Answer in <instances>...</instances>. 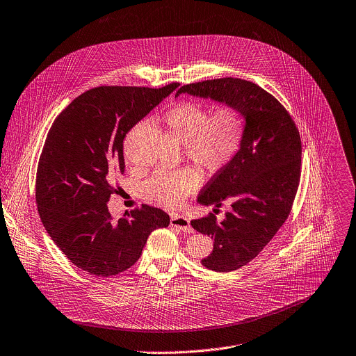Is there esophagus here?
Here are the masks:
<instances>
[{
	"label": "esophagus",
	"mask_w": 356,
	"mask_h": 356,
	"mask_svg": "<svg viewBox=\"0 0 356 356\" xmlns=\"http://www.w3.org/2000/svg\"><path fill=\"white\" fill-rule=\"evenodd\" d=\"M171 225L186 232V234H192L193 232V228L191 227L189 224V220L186 217H182V216H178V214H172L171 216Z\"/></svg>",
	"instance_id": "34e87169"
}]
</instances>
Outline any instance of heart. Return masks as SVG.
<instances>
[{
    "label": "heart",
    "instance_id": "1",
    "mask_svg": "<svg viewBox=\"0 0 356 356\" xmlns=\"http://www.w3.org/2000/svg\"><path fill=\"white\" fill-rule=\"evenodd\" d=\"M167 129L184 143L185 153L209 172L225 168L242 147L246 134V117L241 108L224 104L214 111L197 102H182L163 115ZM146 122L135 125L129 136L136 135ZM202 174L195 167H181L156 172L145 184V195L167 207H175L199 189Z\"/></svg>",
    "mask_w": 356,
    "mask_h": 356
}]
</instances>
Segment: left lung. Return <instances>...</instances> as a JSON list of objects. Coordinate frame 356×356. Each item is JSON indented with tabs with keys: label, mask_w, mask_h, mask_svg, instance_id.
I'll return each instance as SVG.
<instances>
[{
	"label": "left lung",
	"mask_w": 356,
	"mask_h": 356,
	"mask_svg": "<svg viewBox=\"0 0 356 356\" xmlns=\"http://www.w3.org/2000/svg\"><path fill=\"white\" fill-rule=\"evenodd\" d=\"M181 93L236 106L246 117L241 150L197 199L216 207L228 200L232 210L221 222L213 213L191 221L196 231L214 239V249L202 264L218 273L232 271L254 259L291 213L300 179L299 131L286 108L249 81H203L184 85L177 96Z\"/></svg>",
	"instance_id": "8db88e82"
}]
</instances>
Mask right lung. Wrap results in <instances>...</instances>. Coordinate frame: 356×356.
Masks as SVG:
<instances>
[{"label": "right lung", "instance_id": "right-lung-1", "mask_svg": "<svg viewBox=\"0 0 356 356\" xmlns=\"http://www.w3.org/2000/svg\"><path fill=\"white\" fill-rule=\"evenodd\" d=\"M178 88L99 86L54 120L38 165L36 203L46 231L76 267L99 277L134 266L152 231L170 216L142 204L111 218L107 202L124 174V139Z\"/></svg>", "mask_w": 356, "mask_h": 356}]
</instances>
